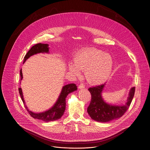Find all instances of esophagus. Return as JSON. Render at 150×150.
Returning a JSON list of instances; mask_svg holds the SVG:
<instances>
[{
  "label": "esophagus",
  "mask_w": 150,
  "mask_h": 150,
  "mask_svg": "<svg viewBox=\"0 0 150 150\" xmlns=\"http://www.w3.org/2000/svg\"><path fill=\"white\" fill-rule=\"evenodd\" d=\"M85 87V85L83 84V83H81L79 84V87H78V88H79V89H83V88H84Z\"/></svg>",
  "instance_id": "esophagus-1"
}]
</instances>
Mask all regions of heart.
Returning a JSON list of instances; mask_svg holds the SVG:
<instances>
[{"label":"heart","instance_id":"obj_1","mask_svg":"<svg viewBox=\"0 0 150 150\" xmlns=\"http://www.w3.org/2000/svg\"><path fill=\"white\" fill-rule=\"evenodd\" d=\"M114 60L107 53L95 48L82 50L74 56V64L70 63L68 68L76 76L81 74L80 70H85L87 81L93 85L103 83L112 74Z\"/></svg>","mask_w":150,"mask_h":150}]
</instances>
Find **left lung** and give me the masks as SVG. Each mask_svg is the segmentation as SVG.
<instances>
[{
  "label": "left lung",
  "instance_id": "8db88e82",
  "mask_svg": "<svg viewBox=\"0 0 150 150\" xmlns=\"http://www.w3.org/2000/svg\"><path fill=\"white\" fill-rule=\"evenodd\" d=\"M105 84L88 88L91 100L87 108V112L93 120L99 122H108L122 117L128 109L135 94V88L132 87L129 92L127 102L117 105L107 103L102 96Z\"/></svg>",
  "mask_w": 150,
  "mask_h": 150
}]
</instances>
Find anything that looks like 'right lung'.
Wrapping results in <instances>:
<instances>
[{
    "label": "right lung",
    "instance_id": "right-lung-1",
    "mask_svg": "<svg viewBox=\"0 0 150 150\" xmlns=\"http://www.w3.org/2000/svg\"><path fill=\"white\" fill-rule=\"evenodd\" d=\"M49 52V47L48 44H42V43H38L32 47L31 49L27 52L26 55H25L24 58V63L27 59L30 58V57L34 55L35 54L38 53H48ZM20 75H21V81L23 79V74L22 69L20 71ZM77 90V86L74 83H71L69 84L65 85L63 87L62 91L59 96L58 100H57L56 103L49 110L40 113H35L30 111L27 107L25 105V108H26L28 112L30 115L36 119L41 120L45 122H48L51 121H55L59 119H60L61 117L64 114V112L66 110V99L67 96L71 92H74ZM19 92L21 96V98L23 101L24 104H25V102L23 98V92L22 88L20 87L19 88Z\"/></svg>",
    "mask_w": 150,
    "mask_h": 150
}]
</instances>
